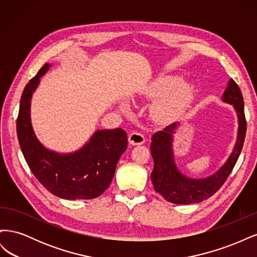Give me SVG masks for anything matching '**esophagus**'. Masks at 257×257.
Here are the masks:
<instances>
[{"mask_svg":"<svg viewBox=\"0 0 257 257\" xmlns=\"http://www.w3.org/2000/svg\"><path fill=\"white\" fill-rule=\"evenodd\" d=\"M128 142L132 146H138L143 145L145 143V137L143 134L138 133V132H133L128 136Z\"/></svg>","mask_w":257,"mask_h":257,"instance_id":"obj_1","label":"esophagus"}]
</instances>
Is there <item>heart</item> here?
I'll use <instances>...</instances> for the list:
<instances>
[{
	"label": "heart",
	"mask_w": 257,
	"mask_h": 257,
	"mask_svg": "<svg viewBox=\"0 0 257 257\" xmlns=\"http://www.w3.org/2000/svg\"><path fill=\"white\" fill-rule=\"evenodd\" d=\"M168 95L153 106L154 118L166 122L175 119L180 114L185 107L191 102L194 94V85L183 82L182 78L178 76H162L155 79L147 90V94L151 97H161ZM124 110L127 109L126 105H123Z\"/></svg>",
	"instance_id": "b5f03b06"
}]
</instances>
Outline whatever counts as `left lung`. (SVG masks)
<instances>
[{"label":"left lung","mask_w":257,"mask_h":257,"mask_svg":"<svg viewBox=\"0 0 257 257\" xmlns=\"http://www.w3.org/2000/svg\"><path fill=\"white\" fill-rule=\"evenodd\" d=\"M225 103L235 107L238 115V135L237 142L226 163L215 174L205 179H191L179 172L173 153V134L179 123H173L163 131H159L152 136L151 154L154 161V167L151 174V180L154 190L167 201L177 205H189L200 203L211 197L226 181L232 168L242 150L246 121L244 115L243 96L238 84L230 79L227 88L222 96Z\"/></svg>","instance_id":"left-lung-1"}]
</instances>
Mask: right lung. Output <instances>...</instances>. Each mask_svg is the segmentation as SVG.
Segmentation results:
<instances>
[{
    "label": "right lung",
    "mask_w": 257,
    "mask_h": 257,
    "mask_svg": "<svg viewBox=\"0 0 257 257\" xmlns=\"http://www.w3.org/2000/svg\"><path fill=\"white\" fill-rule=\"evenodd\" d=\"M46 63L22 92L17 118V136L31 172L53 195L64 199H92L110 185L116 163L127 148L122 128L97 131L80 150L60 154L38 141L31 123V97L48 71Z\"/></svg>",
    "instance_id": "right-lung-1"
}]
</instances>
